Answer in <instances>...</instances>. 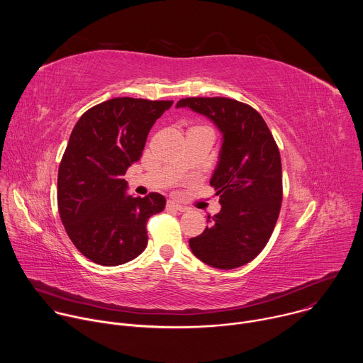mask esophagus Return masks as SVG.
Listing matches in <instances>:
<instances>
[{"mask_svg":"<svg viewBox=\"0 0 363 363\" xmlns=\"http://www.w3.org/2000/svg\"><path fill=\"white\" fill-rule=\"evenodd\" d=\"M167 208H169V210H177V211H181V213H184L186 208L184 205H181V203H178V202H175V201H168L167 202Z\"/></svg>","mask_w":363,"mask_h":363,"instance_id":"esophagus-1","label":"esophagus"}]
</instances>
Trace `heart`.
<instances>
[{
  "label": "heart",
  "instance_id": "1",
  "mask_svg": "<svg viewBox=\"0 0 363 363\" xmlns=\"http://www.w3.org/2000/svg\"><path fill=\"white\" fill-rule=\"evenodd\" d=\"M194 129H198V128H194Z\"/></svg>",
  "mask_w": 363,
  "mask_h": 363
}]
</instances>
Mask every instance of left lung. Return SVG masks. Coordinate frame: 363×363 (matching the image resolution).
Instances as JSON below:
<instances>
[{"label": "left lung", "instance_id": "obj_1", "mask_svg": "<svg viewBox=\"0 0 363 363\" xmlns=\"http://www.w3.org/2000/svg\"><path fill=\"white\" fill-rule=\"evenodd\" d=\"M178 108L210 118L224 135L211 186L221 211L211 225L189 240L196 258L216 269L241 267L269 242L276 227L283 178L279 146L262 118L247 103L228 97H185Z\"/></svg>", "mask_w": 363, "mask_h": 363}]
</instances>
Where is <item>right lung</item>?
Wrapping results in <instances>:
<instances>
[{"mask_svg":"<svg viewBox=\"0 0 363 363\" xmlns=\"http://www.w3.org/2000/svg\"><path fill=\"white\" fill-rule=\"evenodd\" d=\"M174 100L115 97L86 111L59 167L57 205L74 247L100 266H121L147 244L146 223L165 208L158 192L126 195V169L142 157L147 133Z\"/></svg>","mask_w":363,"mask_h":363,"instance_id":"add662e5","label":"right lung"}]
</instances>
